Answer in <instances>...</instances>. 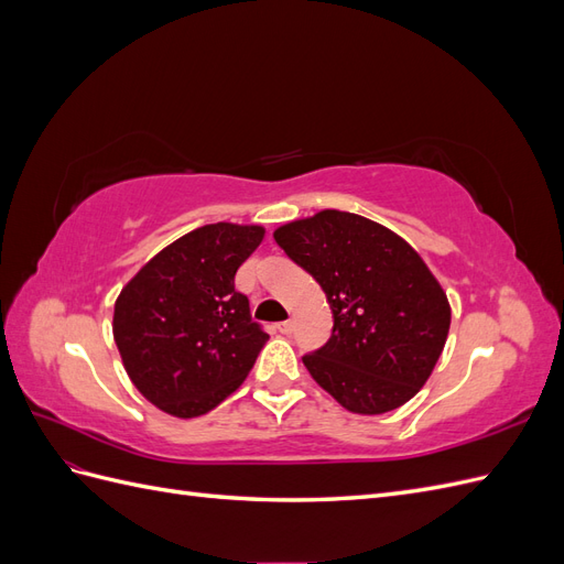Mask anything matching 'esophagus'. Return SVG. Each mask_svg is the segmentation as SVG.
I'll list each match as a JSON object with an SVG mask.
<instances>
[{"instance_id":"34e87169","label":"esophagus","mask_w":564,"mask_h":564,"mask_svg":"<svg viewBox=\"0 0 564 564\" xmlns=\"http://www.w3.org/2000/svg\"><path fill=\"white\" fill-rule=\"evenodd\" d=\"M278 332H280V334H286V336H289V334H292V332H294V322H292V319H286V322H280V324H278Z\"/></svg>"}]
</instances>
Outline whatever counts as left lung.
<instances>
[{"label": "left lung", "instance_id": "obj_1", "mask_svg": "<svg viewBox=\"0 0 564 564\" xmlns=\"http://www.w3.org/2000/svg\"><path fill=\"white\" fill-rule=\"evenodd\" d=\"M275 242L319 282L332 338L303 357L311 377L352 414L412 400L447 344L445 289L414 247L365 216L324 209L280 226Z\"/></svg>", "mask_w": 564, "mask_h": 564}]
</instances>
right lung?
<instances>
[{
    "label": "right lung",
    "mask_w": 564,
    "mask_h": 564,
    "mask_svg": "<svg viewBox=\"0 0 564 564\" xmlns=\"http://www.w3.org/2000/svg\"><path fill=\"white\" fill-rule=\"evenodd\" d=\"M263 226L209 224L178 237L115 301L112 336L131 383L162 412L195 419L242 386L268 334L251 319L235 272Z\"/></svg>",
    "instance_id": "add662e5"
}]
</instances>
